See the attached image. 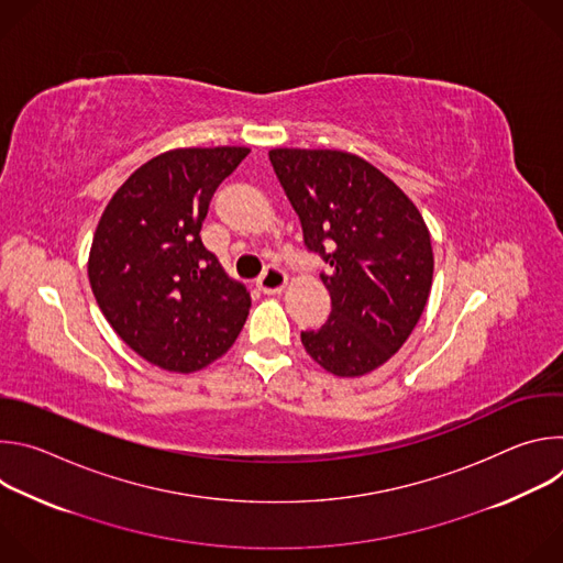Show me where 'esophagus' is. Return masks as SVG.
Masks as SVG:
<instances>
[{
  "instance_id": "obj_1",
  "label": "esophagus",
  "mask_w": 563,
  "mask_h": 563,
  "mask_svg": "<svg viewBox=\"0 0 563 563\" xmlns=\"http://www.w3.org/2000/svg\"><path fill=\"white\" fill-rule=\"evenodd\" d=\"M287 287V274L278 267H267L265 274L258 278V289L263 294H280Z\"/></svg>"
}]
</instances>
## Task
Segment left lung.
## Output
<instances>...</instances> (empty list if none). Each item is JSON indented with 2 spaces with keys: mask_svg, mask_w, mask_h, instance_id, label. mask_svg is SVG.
Listing matches in <instances>:
<instances>
[{
  "mask_svg": "<svg viewBox=\"0 0 563 563\" xmlns=\"http://www.w3.org/2000/svg\"><path fill=\"white\" fill-rule=\"evenodd\" d=\"M272 167L300 218L332 296L328 323L302 332L305 352L334 376L387 363L426 309L434 254L417 205L367 159L336 148H272Z\"/></svg>",
  "mask_w": 563,
  "mask_h": 563,
  "instance_id": "obj_1",
  "label": "left lung"
}]
</instances>
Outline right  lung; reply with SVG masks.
<instances>
[{"mask_svg":"<svg viewBox=\"0 0 563 563\" xmlns=\"http://www.w3.org/2000/svg\"><path fill=\"white\" fill-rule=\"evenodd\" d=\"M247 146L165 151L109 200L89 254V283L115 334L144 361L191 374L243 330L252 296L202 245L218 185Z\"/></svg>","mask_w":563,"mask_h":563,"instance_id":"1","label":"right lung"}]
</instances>
